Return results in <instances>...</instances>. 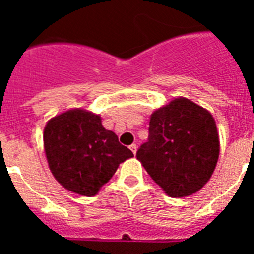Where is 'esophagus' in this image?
<instances>
[{
  "mask_svg": "<svg viewBox=\"0 0 254 254\" xmlns=\"http://www.w3.org/2000/svg\"><path fill=\"white\" fill-rule=\"evenodd\" d=\"M129 149H131V151L133 152V154H136V151H137V145H136V143H132L131 146H129Z\"/></svg>",
  "mask_w": 254,
  "mask_h": 254,
  "instance_id": "obj_1",
  "label": "esophagus"
}]
</instances>
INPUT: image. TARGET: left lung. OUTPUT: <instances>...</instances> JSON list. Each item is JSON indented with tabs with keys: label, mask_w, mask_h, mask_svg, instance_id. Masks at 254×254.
<instances>
[{
	"label": "left lung",
	"mask_w": 254,
	"mask_h": 254,
	"mask_svg": "<svg viewBox=\"0 0 254 254\" xmlns=\"http://www.w3.org/2000/svg\"><path fill=\"white\" fill-rule=\"evenodd\" d=\"M219 152L212 116L181 98L152 113L149 137L136 156L168 196L186 197L196 193L211 178Z\"/></svg>",
	"instance_id": "8db88e82"
}]
</instances>
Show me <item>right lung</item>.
Returning <instances> with one entry per match:
<instances>
[{
	"instance_id": "obj_1",
	"label": "right lung",
	"mask_w": 254,
	"mask_h": 254,
	"mask_svg": "<svg viewBox=\"0 0 254 254\" xmlns=\"http://www.w3.org/2000/svg\"><path fill=\"white\" fill-rule=\"evenodd\" d=\"M49 169L66 190L95 196L121 163L133 156L96 114L73 109L52 118L44 128Z\"/></svg>"
}]
</instances>
